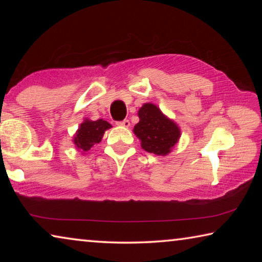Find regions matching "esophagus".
Returning a JSON list of instances; mask_svg holds the SVG:
<instances>
[{
    "instance_id": "esophagus-1",
    "label": "esophagus",
    "mask_w": 262,
    "mask_h": 262,
    "mask_svg": "<svg viewBox=\"0 0 262 262\" xmlns=\"http://www.w3.org/2000/svg\"><path fill=\"white\" fill-rule=\"evenodd\" d=\"M117 125H119V126H121V127H126V128H128L129 127V120H127V119H125V120H122V121H118L117 122Z\"/></svg>"
}]
</instances>
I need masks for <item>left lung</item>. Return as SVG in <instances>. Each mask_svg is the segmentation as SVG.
<instances>
[{"label": "left lung", "mask_w": 262, "mask_h": 262, "mask_svg": "<svg viewBox=\"0 0 262 262\" xmlns=\"http://www.w3.org/2000/svg\"><path fill=\"white\" fill-rule=\"evenodd\" d=\"M139 118L140 121L133 130L141 140L142 149L158 156L170 154L180 137L178 125L151 103L142 106L139 110Z\"/></svg>", "instance_id": "obj_1"}]
</instances>
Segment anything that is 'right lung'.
Masks as SVG:
<instances>
[{
  "instance_id": "add662e5",
  "label": "right lung",
  "mask_w": 262,
  "mask_h": 262,
  "mask_svg": "<svg viewBox=\"0 0 262 262\" xmlns=\"http://www.w3.org/2000/svg\"><path fill=\"white\" fill-rule=\"evenodd\" d=\"M111 127L112 126L103 119L96 121L85 119L79 125V128L74 136V143L77 149L81 150L83 154H85L95 144L99 143L103 139L105 130H107Z\"/></svg>"
}]
</instances>
